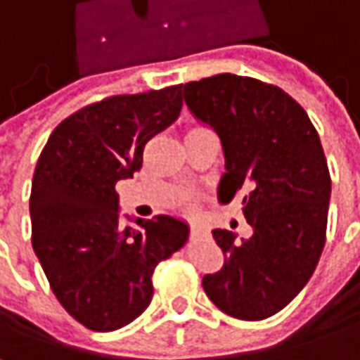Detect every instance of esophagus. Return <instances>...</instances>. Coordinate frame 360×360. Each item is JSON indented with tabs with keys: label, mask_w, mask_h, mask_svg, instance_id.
I'll return each instance as SVG.
<instances>
[{
	"label": "esophagus",
	"mask_w": 360,
	"mask_h": 360,
	"mask_svg": "<svg viewBox=\"0 0 360 360\" xmlns=\"http://www.w3.org/2000/svg\"><path fill=\"white\" fill-rule=\"evenodd\" d=\"M191 237L193 239H203V237H207V229H205V227H199V225H193Z\"/></svg>",
	"instance_id": "1"
}]
</instances>
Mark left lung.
<instances>
[{
	"mask_svg": "<svg viewBox=\"0 0 360 360\" xmlns=\"http://www.w3.org/2000/svg\"><path fill=\"white\" fill-rule=\"evenodd\" d=\"M181 87L223 145L221 201L245 187L243 215L253 227L249 239L213 231L225 263L205 275L203 289L223 313L261 321L301 292L323 253L330 199L323 145L303 107L277 85L219 73Z\"/></svg>",
	"mask_w": 360,
	"mask_h": 360,
	"instance_id": "obj_1",
	"label": "left lung"
}]
</instances>
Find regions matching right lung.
<instances>
[{"mask_svg":"<svg viewBox=\"0 0 360 360\" xmlns=\"http://www.w3.org/2000/svg\"><path fill=\"white\" fill-rule=\"evenodd\" d=\"M181 85L113 95L63 119L33 173L32 245L61 307L83 327L129 325L153 299V271L187 243L169 215L119 221L117 181L143 165L151 137L179 117Z\"/></svg>","mask_w":360,"mask_h":360,"instance_id":"right-lung-1","label":"right lung"}]
</instances>
